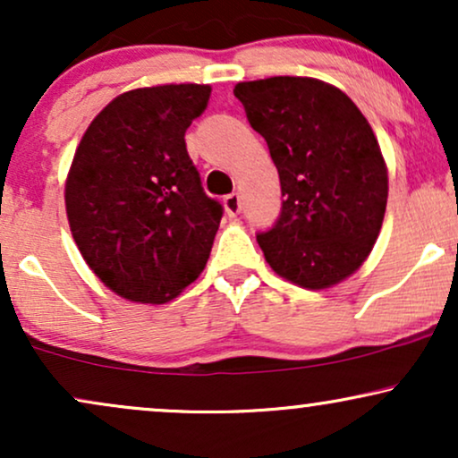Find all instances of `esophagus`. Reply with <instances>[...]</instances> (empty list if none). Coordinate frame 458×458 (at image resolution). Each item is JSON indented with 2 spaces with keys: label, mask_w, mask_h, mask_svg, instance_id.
Returning a JSON list of instances; mask_svg holds the SVG:
<instances>
[{
  "label": "esophagus",
  "mask_w": 458,
  "mask_h": 458,
  "mask_svg": "<svg viewBox=\"0 0 458 458\" xmlns=\"http://www.w3.org/2000/svg\"><path fill=\"white\" fill-rule=\"evenodd\" d=\"M224 209H225V213H228L230 217H236L241 213V196L236 194V192H233V194H228V196H224Z\"/></svg>",
  "instance_id": "obj_1"
}]
</instances>
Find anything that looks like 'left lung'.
Listing matches in <instances>:
<instances>
[{
  "instance_id": "8db88e82",
  "label": "left lung",
  "mask_w": 458,
  "mask_h": 458,
  "mask_svg": "<svg viewBox=\"0 0 458 458\" xmlns=\"http://www.w3.org/2000/svg\"><path fill=\"white\" fill-rule=\"evenodd\" d=\"M234 97L281 179V216L258 234L266 262L304 289L344 281L372 251L389 196L366 115L335 86L298 75L239 82Z\"/></svg>"
}]
</instances>
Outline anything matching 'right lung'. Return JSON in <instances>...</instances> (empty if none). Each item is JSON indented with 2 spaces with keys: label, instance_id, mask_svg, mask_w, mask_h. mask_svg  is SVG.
Wrapping results in <instances>:
<instances>
[{
  "label": "right lung",
  "instance_id": "1",
  "mask_svg": "<svg viewBox=\"0 0 458 458\" xmlns=\"http://www.w3.org/2000/svg\"><path fill=\"white\" fill-rule=\"evenodd\" d=\"M209 97V84L123 92L73 154L65 182L73 241L103 285L131 302H169L209 259L224 209L202 190L183 139Z\"/></svg>",
  "mask_w": 458,
  "mask_h": 458
}]
</instances>
